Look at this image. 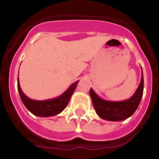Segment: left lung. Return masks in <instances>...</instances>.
Wrapping results in <instances>:
<instances>
[{"label": "left lung", "mask_w": 159, "mask_h": 159, "mask_svg": "<svg viewBox=\"0 0 159 159\" xmlns=\"http://www.w3.org/2000/svg\"><path fill=\"white\" fill-rule=\"evenodd\" d=\"M142 68V67H141ZM143 74L142 69V77L140 84L134 94L130 99L123 101H109L102 99L93 91L90 89V95L97 115L102 119L108 121H122L130 116L137 110L141 102L143 94Z\"/></svg>", "instance_id": "1"}]
</instances>
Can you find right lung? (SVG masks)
<instances>
[{"label": "right lung", "mask_w": 159, "mask_h": 159, "mask_svg": "<svg viewBox=\"0 0 159 159\" xmlns=\"http://www.w3.org/2000/svg\"><path fill=\"white\" fill-rule=\"evenodd\" d=\"M79 80L73 83L69 88L60 96L54 99H46V100H34L29 99L27 95L22 92L20 86L19 78H17V88L20 97L23 102L24 105L28 110L34 116L39 117H51L57 116L64 110L67 103L71 99L73 92H75Z\"/></svg>", "instance_id": "1"}]
</instances>
